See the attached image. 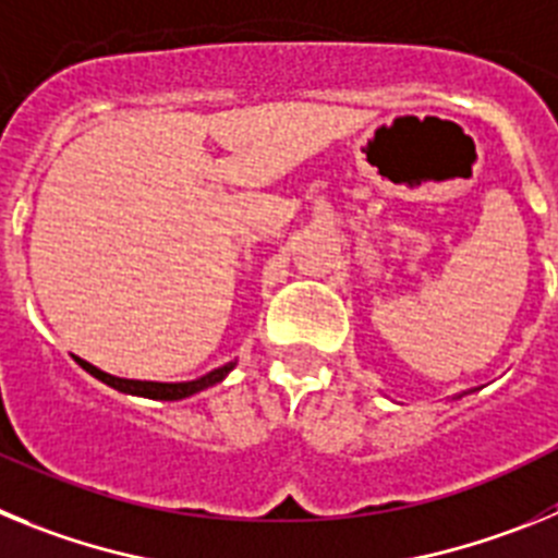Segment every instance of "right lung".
<instances>
[{
    "label": "right lung",
    "mask_w": 558,
    "mask_h": 558,
    "mask_svg": "<svg viewBox=\"0 0 558 558\" xmlns=\"http://www.w3.org/2000/svg\"><path fill=\"white\" fill-rule=\"evenodd\" d=\"M77 363H81V368H86L92 377H97L100 383H106V386L117 388V391L122 393H136V397H147V399H167V402H172V399H184V397H192V393L204 391V388L215 386V383H220V379L226 377V374L234 368V363H229V366L223 368H215V372H209L206 377L201 379H192V383H147V379H122V377H111V374L100 372V368H95L92 363H86V360L75 357Z\"/></svg>",
    "instance_id": "add662e5"
}]
</instances>
